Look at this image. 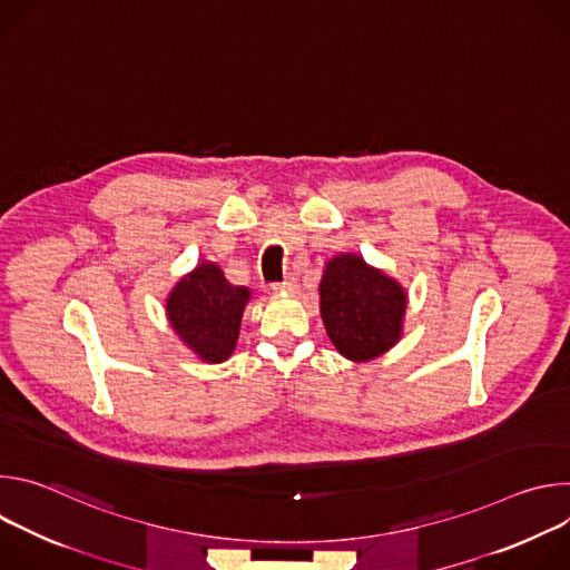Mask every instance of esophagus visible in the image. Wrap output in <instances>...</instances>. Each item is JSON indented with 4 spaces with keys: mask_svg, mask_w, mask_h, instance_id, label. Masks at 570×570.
Here are the masks:
<instances>
[{
    "mask_svg": "<svg viewBox=\"0 0 570 570\" xmlns=\"http://www.w3.org/2000/svg\"><path fill=\"white\" fill-rule=\"evenodd\" d=\"M273 291H277V293H293V291H295V277L288 275L282 284H275Z\"/></svg>",
    "mask_w": 570,
    "mask_h": 570,
    "instance_id": "34e87169",
    "label": "esophagus"
}]
</instances>
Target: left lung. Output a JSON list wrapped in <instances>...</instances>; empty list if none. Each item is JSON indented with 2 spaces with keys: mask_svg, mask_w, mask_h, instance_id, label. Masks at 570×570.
<instances>
[{
  "mask_svg": "<svg viewBox=\"0 0 570 570\" xmlns=\"http://www.w3.org/2000/svg\"><path fill=\"white\" fill-rule=\"evenodd\" d=\"M317 293L324 330L347 361L370 363L401 341L409 293L361 255L341 253L324 264Z\"/></svg>",
  "mask_w": 570,
  "mask_h": 570,
  "instance_id": "left-lung-1",
  "label": "left lung"
}]
</instances>
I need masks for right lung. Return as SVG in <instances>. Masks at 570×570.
Here are the masks:
<instances>
[{"label": "right lung", "instance_id": "obj_1", "mask_svg": "<svg viewBox=\"0 0 570 570\" xmlns=\"http://www.w3.org/2000/svg\"><path fill=\"white\" fill-rule=\"evenodd\" d=\"M248 286H234L214 262H200L167 295V320L183 345L203 363L218 365L236 350Z\"/></svg>", "mask_w": 570, "mask_h": 570}]
</instances>
